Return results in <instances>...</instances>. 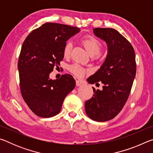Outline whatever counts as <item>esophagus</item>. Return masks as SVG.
<instances>
[{
  "label": "esophagus",
  "mask_w": 153,
  "mask_h": 153,
  "mask_svg": "<svg viewBox=\"0 0 153 153\" xmlns=\"http://www.w3.org/2000/svg\"><path fill=\"white\" fill-rule=\"evenodd\" d=\"M83 84V82L79 81V80H76V86H80L81 85Z\"/></svg>",
  "instance_id": "1"
}]
</instances>
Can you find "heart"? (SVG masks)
<instances>
[{"instance_id":"b5f03b06","label":"heart","mask_w":153,"mask_h":153,"mask_svg":"<svg viewBox=\"0 0 153 153\" xmlns=\"http://www.w3.org/2000/svg\"><path fill=\"white\" fill-rule=\"evenodd\" d=\"M82 45L86 48L90 55H94L97 54V58L100 57L101 54L99 53V51L101 48V44L97 39L91 36L84 37L82 40ZM72 49V44L71 42H67L63 48V55L65 57H69L71 55ZM69 70L72 72L75 76L82 77L86 73L87 70L84 67L79 65L77 64L72 65L69 67Z\"/></svg>"}]
</instances>
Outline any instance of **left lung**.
<instances>
[{
  "label": "left lung",
  "instance_id": "8db88e82",
  "mask_svg": "<svg viewBox=\"0 0 153 153\" xmlns=\"http://www.w3.org/2000/svg\"><path fill=\"white\" fill-rule=\"evenodd\" d=\"M94 33L106 42L108 55L100 68L87 79L90 84L101 82L102 90H95L85 102V111L92 120L103 122L118 115L129 97L136 76L135 52L130 42L113 28H95Z\"/></svg>",
  "mask_w": 153,
  "mask_h": 153
}]
</instances>
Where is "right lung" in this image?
I'll return each instance as SVG.
<instances>
[{
  "label": "right lung",
  "instance_id": "add662e5",
  "mask_svg": "<svg viewBox=\"0 0 153 153\" xmlns=\"http://www.w3.org/2000/svg\"><path fill=\"white\" fill-rule=\"evenodd\" d=\"M79 28L46 23L33 30L24 40L18 61L20 90L32 112L48 118L61 111L65 98L74 90L76 81L69 74L51 79L54 67L63 61L65 45Z\"/></svg>",
  "mask_w": 153,
  "mask_h": 153
}]
</instances>
